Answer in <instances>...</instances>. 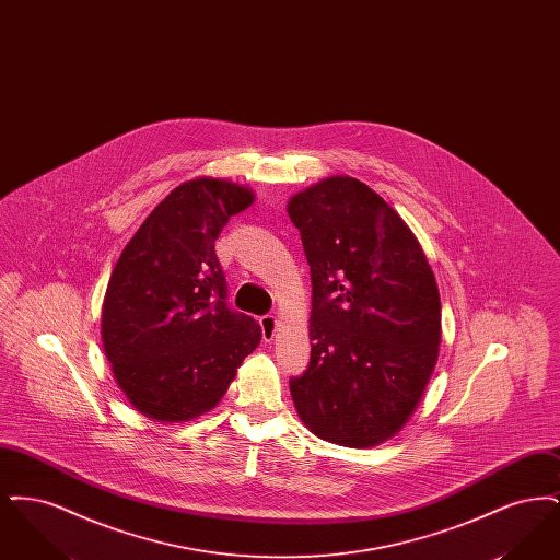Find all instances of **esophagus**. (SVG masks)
<instances>
[{"label":"esophagus","mask_w":560,"mask_h":560,"mask_svg":"<svg viewBox=\"0 0 560 560\" xmlns=\"http://www.w3.org/2000/svg\"><path fill=\"white\" fill-rule=\"evenodd\" d=\"M277 325H279V320H277V317H272V315H265V317H260L262 336H265V340H267V342H270V340L275 338V334H277Z\"/></svg>","instance_id":"obj_1"}]
</instances>
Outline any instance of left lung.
Returning <instances> with one entry per match:
<instances>
[{
  "instance_id": "8db88e82",
  "label": "left lung",
  "mask_w": 560,
  "mask_h": 560,
  "mask_svg": "<svg viewBox=\"0 0 560 560\" xmlns=\"http://www.w3.org/2000/svg\"><path fill=\"white\" fill-rule=\"evenodd\" d=\"M288 213L313 281L311 365L290 380L295 411L323 441L375 447L407 424L434 372V272L405 220L357 178H323Z\"/></svg>"
}]
</instances>
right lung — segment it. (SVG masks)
Returning a JSON list of instances; mask_svg holds the SVG:
<instances>
[{
	"label": "right lung",
	"instance_id": "right-lung-1",
	"mask_svg": "<svg viewBox=\"0 0 560 560\" xmlns=\"http://www.w3.org/2000/svg\"><path fill=\"white\" fill-rule=\"evenodd\" d=\"M254 190L199 176L174 188L133 233L110 272L101 334L113 377L133 409L161 424L213 409L260 325L226 306L213 243Z\"/></svg>",
	"mask_w": 560,
	"mask_h": 560
}]
</instances>
